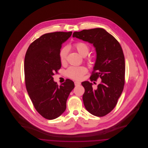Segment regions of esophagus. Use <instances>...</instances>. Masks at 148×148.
I'll return each mask as SVG.
<instances>
[{
	"mask_svg": "<svg viewBox=\"0 0 148 148\" xmlns=\"http://www.w3.org/2000/svg\"><path fill=\"white\" fill-rule=\"evenodd\" d=\"M74 84H75V86H77V85H79L81 84V83H80V82H79L75 81V82H74Z\"/></svg>",
	"mask_w": 148,
	"mask_h": 148,
	"instance_id": "obj_1",
	"label": "esophagus"
}]
</instances>
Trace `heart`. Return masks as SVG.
Returning <instances> with one entry per match:
<instances>
[{
	"mask_svg": "<svg viewBox=\"0 0 148 148\" xmlns=\"http://www.w3.org/2000/svg\"><path fill=\"white\" fill-rule=\"evenodd\" d=\"M74 47L77 50L79 54L82 56H86L90 51V48L88 45L83 42L75 43ZM68 51L67 47L63 48L59 53V57L60 62L62 64L65 63L66 59V56ZM87 69L84 66H71L69 67L66 71V74L68 77H71L75 80H82L85 74L87 72Z\"/></svg>",
	"mask_w": 148,
	"mask_h": 148,
	"instance_id": "heart-1",
	"label": "heart"
}]
</instances>
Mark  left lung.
Returning a JSON list of instances; mask_svg holds the SVG:
<instances>
[{
	"label": "left lung",
	"mask_w": 148,
	"mask_h": 148,
	"mask_svg": "<svg viewBox=\"0 0 148 148\" xmlns=\"http://www.w3.org/2000/svg\"><path fill=\"white\" fill-rule=\"evenodd\" d=\"M73 36L92 44L95 48L97 58L90 78L95 80L100 77L101 83L94 89L92 83L82 82L83 100L92 115L105 116L115 108L124 89L125 67L122 48L113 35L103 28L75 32Z\"/></svg>",
	"instance_id": "obj_1"
}]
</instances>
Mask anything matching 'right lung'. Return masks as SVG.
Here are the masks:
<instances>
[{"instance_id":"right-lung-1","label":"right lung","mask_w":148,"mask_h":148,"mask_svg":"<svg viewBox=\"0 0 148 148\" xmlns=\"http://www.w3.org/2000/svg\"><path fill=\"white\" fill-rule=\"evenodd\" d=\"M71 34L58 32L42 35L29 45L25 56L27 90L36 111L47 119H56L65 112L67 99L74 88L70 79L59 86L53 78L62 66L59 53L62 44Z\"/></svg>"}]
</instances>
